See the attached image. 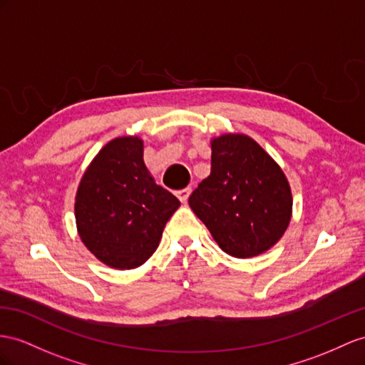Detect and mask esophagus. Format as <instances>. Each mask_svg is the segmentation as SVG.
<instances>
[{
  "label": "esophagus",
  "instance_id": "obj_1",
  "mask_svg": "<svg viewBox=\"0 0 365 365\" xmlns=\"http://www.w3.org/2000/svg\"><path fill=\"white\" fill-rule=\"evenodd\" d=\"M175 194H177V197H179L180 202L186 203V200H188L190 194H191V188H183V190H180V191H177Z\"/></svg>",
  "mask_w": 365,
  "mask_h": 365
}]
</instances>
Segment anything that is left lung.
I'll list each match as a JSON object with an SVG mask.
<instances>
[{
  "mask_svg": "<svg viewBox=\"0 0 365 365\" xmlns=\"http://www.w3.org/2000/svg\"><path fill=\"white\" fill-rule=\"evenodd\" d=\"M188 203L217 245L237 259L274 247L293 212L292 188L282 168L256 140L239 133L211 140V174Z\"/></svg>",
  "mask_w": 365,
  "mask_h": 365,
  "instance_id": "1",
  "label": "left lung"
}]
</instances>
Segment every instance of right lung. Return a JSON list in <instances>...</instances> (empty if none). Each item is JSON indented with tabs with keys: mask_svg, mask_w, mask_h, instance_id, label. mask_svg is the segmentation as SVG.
Returning a JSON list of instances; mask_svg holds the SVG:
<instances>
[{
	"mask_svg": "<svg viewBox=\"0 0 365 365\" xmlns=\"http://www.w3.org/2000/svg\"><path fill=\"white\" fill-rule=\"evenodd\" d=\"M179 199L157 185L143 160V140H110L83 174L76 194V223L100 262L133 269L154 255Z\"/></svg>",
	"mask_w": 365,
	"mask_h": 365,
	"instance_id": "right-lung-1",
	"label": "right lung"
}]
</instances>
